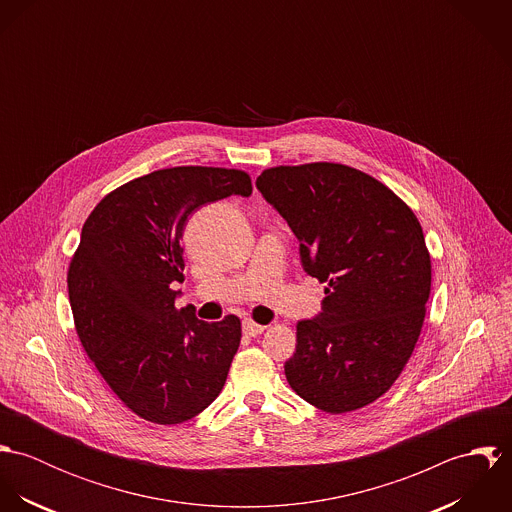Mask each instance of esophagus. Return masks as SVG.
Masks as SVG:
<instances>
[{
  "mask_svg": "<svg viewBox=\"0 0 512 512\" xmlns=\"http://www.w3.org/2000/svg\"><path fill=\"white\" fill-rule=\"evenodd\" d=\"M264 329H266L264 325H260V323L252 321V319H246V321L242 323V331H244L246 337H256V335L264 333Z\"/></svg>",
  "mask_w": 512,
  "mask_h": 512,
  "instance_id": "1",
  "label": "esophagus"
}]
</instances>
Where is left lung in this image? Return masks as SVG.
Here are the masks:
<instances>
[{
    "mask_svg": "<svg viewBox=\"0 0 512 512\" xmlns=\"http://www.w3.org/2000/svg\"><path fill=\"white\" fill-rule=\"evenodd\" d=\"M256 187L288 220L303 270L327 284L323 311L297 323L286 378L327 414L359 410L396 382L424 325L432 260L420 220L343 163L270 167Z\"/></svg>",
    "mask_w": 512,
    "mask_h": 512,
    "instance_id": "left-lung-1",
    "label": "left lung"
}]
</instances>
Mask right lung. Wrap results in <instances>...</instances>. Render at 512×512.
<instances>
[{"label": "right lung", "mask_w": 512, "mask_h": 512, "mask_svg": "<svg viewBox=\"0 0 512 512\" xmlns=\"http://www.w3.org/2000/svg\"><path fill=\"white\" fill-rule=\"evenodd\" d=\"M250 193L240 169L169 167L108 193L82 226L67 276L74 327L112 392L147 422L195 418L226 382L240 319H197L193 305H175L173 284L185 280L189 215Z\"/></svg>", "instance_id": "1"}]
</instances>
